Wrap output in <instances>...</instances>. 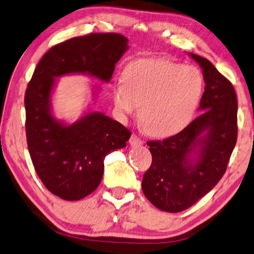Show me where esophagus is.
I'll return each mask as SVG.
<instances>
[{"mask_svg": "<svg viewBox=\"0 0 254 254\" xmlns=\"http://www.w3.org/2000/svg\"><path fill=\"white\" fill-rule=\"evenodd\" d=\"M129 144L131 146H139V145H142V144H143V140L140 139L138 136L131 135L130 138H129Z\"/></svg>", "mask_w": 254, "mask_h": 254, "instance_id": "obj_1", "label": "esophagus"}]
</instances>
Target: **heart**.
Instances as JSON below:
<instances>
[{
	"label": "heart",
	"mask_w": 254,
	"mask_h": 254,
	"mask_svg": "<svg viewBox=\"0 0 254 254\" xmlns=\"http://www.w3.org/2000/svg\"><path fill=\"white\" fill-rule=\"evenodd\" d=\"M204 92L197 68L166 59H139L128 64L123 81L112 85L116 108L134 115L147 134L165 137L182 131L192 122Z\"/></svg>",
	"instance_id": "1"
}]
</instances>
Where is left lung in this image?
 I'll return each mask as SVG.
<instances>
[{
    "label": "left lung",
    "instance_id": "1",
    "mask_svg": "<svg viewBox=\"0 0 254 254\" xmlns=\"http://www.w3.org/2000/svg\"><path fill=\"white\" fill-rule=\"evenodd\" d=\"M189 56L203 72L202 115L178 134L147 142L152 163L142 190L155 208L166 212L186 210L218 184L237 139V99L232 83L208 59Z\"/></svg>",
    "mask_w": 254,
    "mask_h": 254
}]
</instances>
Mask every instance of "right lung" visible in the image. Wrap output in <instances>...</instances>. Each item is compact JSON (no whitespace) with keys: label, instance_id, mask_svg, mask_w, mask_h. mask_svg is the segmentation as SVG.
<instances>
[{"label":"right lung","instance_id":"obj_1","mask_svg":"<svg viewBox=\"0 0 254 254\" xmlns=\"http://www.w3.org/2000/svg\"><path fill=\"white\" fill-rule=\"evenodd\" d=\"M128 48L127 38L115 33L60 43L43 56L26 89L30 158L44 186L64 200L78 201L94 192L102 181L104 158L126 146L131 132L103 112L87 110L72 124L56 118L52 94L57 79L78 73L109 83ZM99 91L92 86L93 99Z\"/></svg>","mask_w":254,"mask_h":254}]
</instances>
